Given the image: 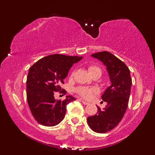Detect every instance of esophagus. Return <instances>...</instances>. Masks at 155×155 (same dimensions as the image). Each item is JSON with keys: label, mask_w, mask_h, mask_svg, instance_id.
<instances>
[{"label": "esophagus", "mask_w": 155, "mask_h": 155, "mask_svg": "<svg viewBox=\"0 0 155 155\" xmlns=\"http://www.w3.org/2000/svg\"><path fill=\"white\" fill-rule=\"evenodd\" d=\"M80 100H81V101L82 102V104H84V105H88L89 104V103L87 102V101H84V100H82V99H80Z\"/></svg>", "instance_id": "obj_1"}]
</instances>
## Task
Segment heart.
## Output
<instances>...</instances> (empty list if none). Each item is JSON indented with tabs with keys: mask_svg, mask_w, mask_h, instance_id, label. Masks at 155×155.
Returning <instances> with one entry per match:
<instances>
[{
	"mask_svg": "<svg viewBox=\"0 0 155 155\" xmlns=\"http://www.w3.org/2000/svg\"><path fill=\"white\" fill-rule=\"evenodd\" d=\"M88 71L91 73V75L96 73H101V70L99 68L95 65H90L88 67ZM76 92L82 97V98L89 99L93 96V94H98L99 90L96 87H85V86H80L76 88Z\"/></svg>",
	"mask_w": 155,
	"mask_h": 155,
	"instance_id": "1",
	"label": "heart"
}]
</instances>
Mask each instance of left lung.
<instances>
[{"label": "left lung", "instance_id": "obj_1", "mask_svg": "<svg viewBox=\"0 0 155 155\" xmlns=\"http://www.w3.org/2000/svg\"><path fill=\"white\" fill-rule=\"evenodd\" d=\"M107 66L111 85L101 96L107 103L103 109L99 107L98 112L87 118V124L93 131L99 133L109 132L118 126L126 113L130 94V71L125 63L111 53L101 51L92 55Z\"/></svg>", "mask_w": 155, "mask_h": 155}]
</instances>
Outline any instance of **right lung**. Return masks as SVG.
<instances>
[{
	"instance_id": "right-lung-1",
	"label": "right lung",
	"mask_w": 155,
	"mask_h": 155,
	"mask_svg": "<svg viewBox=\"0 0 155 155\" xmlns=\"http://www.w3.org/2000/svg\"><path fill=\"white\" fill-rule=\"evenodd\" d=\"M82 58L52 54L41 58L29 68L27 78V102L31 114L39 124L58 125L65 117L67 105L76 100L71 95L66 96L63 101L56 100L54 94L57 92L66 94L61 84H64L63 80L70 68Z\"/></svg>"
}]
</instances>
